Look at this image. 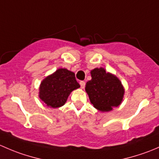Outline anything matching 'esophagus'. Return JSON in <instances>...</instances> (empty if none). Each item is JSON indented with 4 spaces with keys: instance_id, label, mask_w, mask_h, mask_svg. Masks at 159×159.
Here are the masks:
<instances>
[{
    "instance_id": "esophagus-1",
    "label": "esophagus",
    "mask_w": 159,
    "mask_h": 159,
    "mask_svg": "<svg viewBox=\"0 0 159 159\" xmlns=\"http://www.w3.org/2000/svg\"><path fill=\"white\" fill-rule=\"evenodd\" d=\"M79 83H80V85H81V89H84V86H85V82H84V81H80Z\"/></svg>"
}]
</instances>
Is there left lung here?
<instances>
[{
	"instance_id": "left-lung-1",
	"label": "left lung",
	"mask_w": 159,
	"mask_h": 159,
	"mask_svg": "<svg viewBox=\"0 0 159 159\" xmlns=\"http://www.w3.org/2000/svg\"><path fill=\"white\" fill-rule=\"evenodd\" d=\"M91 80L88 81L85 91L91 103L102 112L110 111L112 107L121 103L125 89L115 75L105 71L103 68L91 70Z\"/></svg>"
}]
</instances>
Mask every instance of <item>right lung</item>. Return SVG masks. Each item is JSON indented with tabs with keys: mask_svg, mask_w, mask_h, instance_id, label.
<instances>
[{
	"mask_svg": "<svg viewBox=\"0 0 159 159\" xmlns=\"http://www.w3.org/2000/svg\"><path fill=\"white\" fill-rule=\"evenodd\" d=\"M80 88L75 73L66 68H59L46 77L40 84L39 98L51 108L63 106L70 93Z\"/></svg>",
	"mask_w": 159,
	"mask_h": 159,
	"instance_id": "obj_1",
	"label": "right lung"
}]
</instances>
